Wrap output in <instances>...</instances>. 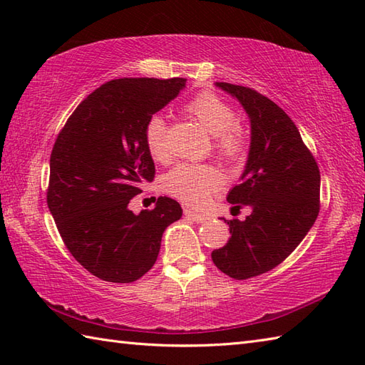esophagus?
Instances as JSON below:
<instances>
[{
    "label": "esophagus",
    "instance_id": "1",
    "mask_svg": "<svg viewBox=\"0 0 365 365\" xmlns=\"http://www.w3.org/2000/svg\"><path fill=\"white\" fill-rule=\"evenodd\" d=\"M185 216H187V218H190V220H192V221H196V222H204L205 221V215L188 210V208L185 210Z\"/></svg>",
    "mask_w": 365,
    "mask_h": 365
}]
</instances>
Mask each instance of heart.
<instances>
[{
  "mask_svg": "<svg viewBox=\"0 0 365 365\" xmlns=\"http://www.w3.org/2000/svg\"><path fill=\"white\" fill-rule=\"evenodd\" d=\"M185 113L212 133V149L216 157L226 163H238L247 149V135L237 120L234 106L213 92H199L183 106ZM144 144L150 157L165 163L169 160L166 123L160 115H152L144 127ZM222 177L212 165L178 163L169 170L163 182L168 195L182 202L200 207L207 197L221 187Z\"/></svg>",
  "mask_w": 365,
  "mask_h": 365,
  "instance_id": "obj_1",
  "label": "heart"
}]
</instances>
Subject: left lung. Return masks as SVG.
<instances>
[{
  "instance_id": "8db88e82",
  "label": "left lung",
  "mask_w": 365,
  "mask_h": 365,
  "mask_svg": "<svg viewBox=\"0 0 365 365\" xmlns=\"http://www.w3.org/2000/svg\"><path fill=\"white\" fill-rule=\"evenodd\" d=\"M216 86L234 96L251 119V149L242 183L230 190L234 210L251 207L245 221L224 220L229 242L212 252L224 274L238 281L276 268L297 250L320 212V169L281 106L255 89Z\"/></svg>"
}]
</instances>
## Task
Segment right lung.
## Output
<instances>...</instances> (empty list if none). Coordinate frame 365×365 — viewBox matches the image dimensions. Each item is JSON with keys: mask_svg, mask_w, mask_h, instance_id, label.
<instances>
[{"mask_svg": "<svg viewBox=\"0 0 365 365\" xmlns=\"http://www.w3.org/2000/svg\"><path fill=\"white\" fill-rule=\"evenodd\" d=\"M185 78L106 81L76 106L50 157L46 204L66 247L106 282H135L157 262L163 232L180 220L177 200L153 210L128 204L155 177L144 127L185 88Z\"/></svg>", "mask_w": 365, "mask_h": 365, "instance_id": "right-lung-1", "label": "right lung"}]
</instances>
